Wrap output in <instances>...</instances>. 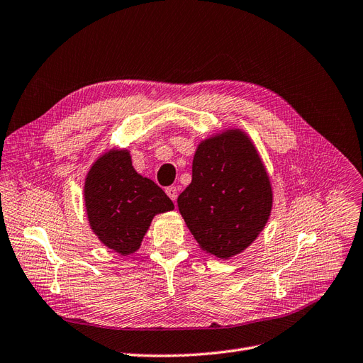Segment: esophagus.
<instances>
[{
  "label": "esophagus",
  "mask_w": 363,
  "mask_h": 363,
  "mask_svg": "<svg viewBox=\"0 0 363 363\" xmlns=\"http://www.w3.org/2000/svg\"><path fill=\"white\" fill-rule=\"evenodd\" d=\"M165 192H167V195H168L172 201H176V199H177V189H176V187H174V186L167 187Z\"/></svg>",
  "instance_id": "esophagus-1"
}]
</instances>
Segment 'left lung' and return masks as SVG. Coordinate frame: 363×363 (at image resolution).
<instances>
[{
    "label": "left lung",
    "mask_w": 363,
    "mask_h": 363,
    "mask_svg": "<svg viewBox=\"0 0 363 363\" xmlns=\"http://www.w3.org/2000/svg\"><path fill=\"white\" fill-rule=\"evenodd\" d=\"M177 204L202 250L228 259L247 249L272 207L268 174L249 137L230 129L202 141Z\"/></svg>",
    "instance_id": "8db88e82"
}]
</instances>
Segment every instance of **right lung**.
Returning a JSON list of instances; mask_svg holds the SVG:
<instances>
[{"instance_id":"right-lung-1","label":"right lung","mask_w":363,"mask_h":363,"mask_svg":"<svg viewBox=\"0 0 363 363\" xmlns=\"http://www.w3.org/2000/svg\"><path fill=\"white\" fill-rule=\"evenodd\" d=\"M84 204L92 230L121 255L138 250L153 216L174 208L161 187L134 169L126 150H110L92 165Z\"/></svg>"}]
</instances>
